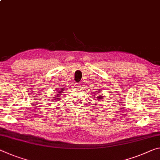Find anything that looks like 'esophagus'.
<instances>
[{
    "mask_svg": "<svg viewBox=\"0 0 160 160\" xmlns=\"http://www.w3.org/2000/svg\"><path fill=\"white\" fill-rule=\"evenodd\" d=\"M81 86H82V85H81L80 83H76V87H77V88H80Z\"/></svg>",
    "mask_w": 160,
    "mask_h": 160,
    "instance_id": "1",
    "label": "esophagus"
}]
</instances>
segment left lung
Wrapping results in <instances>:
<instances>
[{
  "instance_id": "1",
  "label": "left lung",
  "mask_w": 160,
  "mask_h": 160,
  "mask_svg": "<svg viewBox=\"0 0 160 160\" xmlns=\"http://www.w3.org/2000/svg\"><path fill=\"white\" fill-rule=\"evenodd\" d=\"M96 92H97V91H96ZM94 94H95L96 97L95 98H97V99H96V100H98V101L103 100V96H102V95H101V94H100V95H98V92L97 93H94ZM94 96H95V95H94Z\"/></svg>"
}]
</instances>
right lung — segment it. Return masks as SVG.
Here are the masks:
<instances>
[{
	"label": "right lung",
	"instance_id": "right-lung-1",
	"mask_svg": "<svg viewBox=\"0 0 160 160\" xmlns=\"http://www.w3.org/2000/svg\"><path fill=\"white\" fill-rule=\"evenodd\" d=\"M64 89H65V88H61V89L59 90V91H56V93L57 94H55V95H56V96H55V97H52L53 100H56V101L58 100H60V95H62V93H63V91H64Z\"/></svg>",
	"mask_w": 160,
	"mask_h": 160
}]
</instances>
